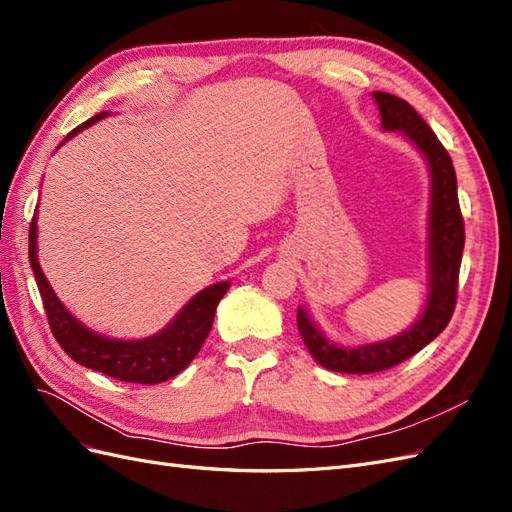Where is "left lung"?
<instances>
[{"label": "left lung", "instance_id": "obj_1", "mask_svg": "<svg viewBox=\"0 0 512 512\" xmlns=\"http://www.w3.org/2000/svg\"><path fill=\"white\" fill-rule=\"evenodd\" d=\"M374 100L380 108L382 128L386 132H401L423 153L431 175V203H429V294L421 318L410 329L384 342L365 346H337L324 335L318 324L309 318L303 307L297 309V327L316 363L342 374H374L410 359L418 350L433 342L451 322L457 301V280L461 267L463 218L457 198L455 166L438 136L427 126L425 119L414 108L393 94L374 91Z\"/></svg>", "mask_w": 512, "mask_h": 512}]
</instances>
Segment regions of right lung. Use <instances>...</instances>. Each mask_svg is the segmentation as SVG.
I'll return each instance as SVG.
<instances>
[{
    "label": "right lung",
    "instance_id": "right-lung-1",
    "mask_svg": "<svg viewBox=\"0 0 512 512\" xmlns=\"http://www.w3.org/2000/svg\"><path fill=\"white\" fill-rule=\"evenodd\" d=\"M106 115L108 111L87 119L83 126L74 128L66 136V141L81 130L94 126ZM36 213L32 226H29V262H32L51 331L70 359L121 382L160 384L181 374L194 361L198 350L203 348L213 327L215 307L230 288V282H218L200 290L173 318V322L156 335L145 339H111L98 335L68 312L64 303L57 299L49 280L44 277L38 262Z\"/></svg>",
    "mask_w": 512,
    "mask_h": 512
}]
</instances>
